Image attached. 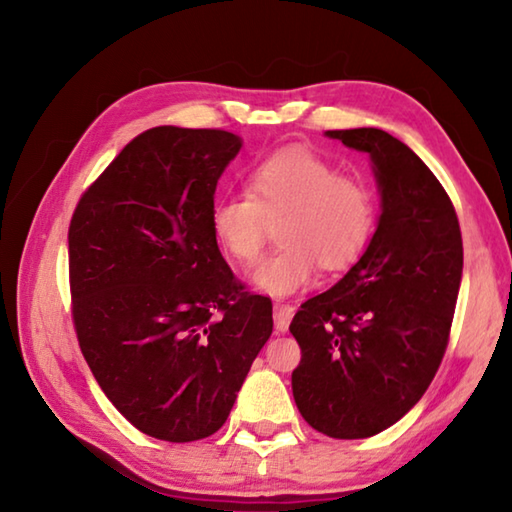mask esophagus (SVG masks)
I'll list each match as a JSON object with an SVG mask.
<instances>
[{"label":"esophagus","mask_w":512,"mask_h":512,"mask_svg":"<svg viewBox=\"0 0 512 512\" xmlns=\"http://www.w3.org/2000/svg\"><path fill=\"white\" fill-rule=\"evenodd\" d=\"M293 314H296V307L293 305H275V329L284 334L289 329V323Z\"/></svg>","instance_id":"1"}]
</instances>
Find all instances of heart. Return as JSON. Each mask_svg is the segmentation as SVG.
Listing matches in <instances>:
<instances>
[{"label": "heart", "instance_id": "heart-1", "mask_svg": "<svg viewBox=\"0 0 512 512\" xmlns=\"http://www.w3.org/2000/svg\"><path fill=\"white\" fill-rule=\"evenodd\" d=\"M277 219L280 246L250 268L248 282L268 296H289L307 287L316 264L341 271L361 255L375 228V196L363 180L293 146L246 173V196H221L210 207L212 237L237 262L257 257Z\"/></svg>", "mask_w": 512, "mask_h": 512}]
</instances>
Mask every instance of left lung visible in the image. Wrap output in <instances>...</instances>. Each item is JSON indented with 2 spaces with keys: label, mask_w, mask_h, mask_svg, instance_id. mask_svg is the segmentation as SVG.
<instances>
[{
  "label": "left lung",
  "mask_w": 512,
  "mask_h": 512,
  "mask_svg": "<svg viewBox=\"0 0 512 512\" xmlns=\"http://www.w3.org/2000/svg\"><path fill=\"white\" fill-rule=\"evenodd\" d=\"M370 155L381 214L366 253L302 302L293 400L329 438H370L409 413L443 361L463 275L458 216L409 146L379 128L327 131Z\"/></svg>",
  "instance_id": "obj_1"
}]
</instances>
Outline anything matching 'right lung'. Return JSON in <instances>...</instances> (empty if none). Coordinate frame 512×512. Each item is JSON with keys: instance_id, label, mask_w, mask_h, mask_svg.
Segmentation results:
<instances>
[{"instance_id": "1", "label": "right lung", "mask_w": 512, "mask_h": 512, "mask_svg": "<svg viewBox=\"0 0 512 512\" xmlns=\"http://www.w3.org/2000/svg\"><path fill=\"white\" fill-rule=\"evenodd\" d=\"M241 137L158 126L124 146L69 223L72 316L115 409L169 443L212 436L273 332L210 230L216 183Z\"/></svg>"}]
</instances>
